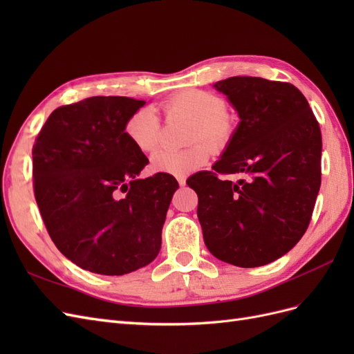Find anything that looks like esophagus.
I'll use <instances>...</instances> for the list:
<instances>
[{"instance_id": "34e87169", "label": "esophagus", "mask_w": 354, "mask_h": 354, "mask_svg": "<svg viewBox=\"0 0 354 354\" xmlns=\"http://www.w3.org/2000/svg\"><path fill=\"white\" fill-rule=\"evenodd\" d=\"M177 181H178L180 186H185V185H186V177H185V176L177 177Z\"/></svg>"}]
</instances>
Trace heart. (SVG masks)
Listing matches in <instances>:
<instances>
[{
    "instance_id": "1",
    "label": "heart",
    "mask_w": 354,
    "mask_h": 354,
    "mask_svg": "<svg viewBox=\"0 0 354 354\" xmlns=\"http://www.w3.org/2000/svg\"><path fill=\"white\" fill-rule=\"evenodd\" d=\"M167 118H186L192 121L190 142L198 144L187 149H162L152 156V167L158 173L187 176L205 165L209 159V144L214 151L226 146L233 134V120L227 104L217 94L205 90H185L174 94L164 104ZM125 137L145 153L153 152L160 142V121L152 108H142L128 118ZM205 140L209 144L202 142Z\"/></svg>"
}]
</instances>
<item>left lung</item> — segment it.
Listing matches in <instances>:
<instances>
[{
    "label": "left lung",
    "mask_w": 354,
    "mask_h": 354,
    "mask_svg": "<svg viewBox=\"0 0 354 354\" xmlns=\"http://www.w3.org/2000/svg\"><path fill=\"white\" fill-rule=\"evenodd\" d=\"M238 111L214 171L187 178L209 252L238 267L281 259L303 238L320 187L322 134L308 102L289 82L232 77L214 84ZM218 174H245L233 184Z\"/></svg>",
    "instance_id": "8db88e82"
}]
</instances>
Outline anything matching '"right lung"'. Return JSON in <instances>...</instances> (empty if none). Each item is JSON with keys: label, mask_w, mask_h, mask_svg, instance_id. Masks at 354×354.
I'll list each match as a JSON object with an SVG mask.
<instances>
[{"label": "right lung", "mask_w": 354, "mask_h": 354, "mask_svg": "<svg viewBox=\"0 0 354 354\" xmlns=\"http://www.w3.org/2000/svg\"><path fill=\"white\" fill-rule=\"evenodd\" d=\"M146 104L95 95L60 106L32 147L34 194L51 241L68 260L121 276L152 263L177 180L138 178L146 155L125 137L128 118Z\"/></svg>", "instance_id": "add662e5"}]
</instances>
